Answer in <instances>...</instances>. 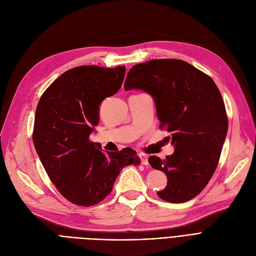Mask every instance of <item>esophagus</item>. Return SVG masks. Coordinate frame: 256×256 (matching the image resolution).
I'll list each match as a JSON object with an SVG mask.
<instances>
[{
    "instance_id": "1",
    "label": "esophagus",
    "mask_w": 256,
    "mask_h": 256,
    "mask_svg": "<svg viewBox=\"0 0 256 256\" xmlns=\"http://www.w3.org/2000/svg\"><path fill=\"white\" fill-rule=\"evenodd\" d=\"M140 158H141V162L143 165H148V156L144 154H140Z\"/></svg>"
}]
</instances>
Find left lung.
<instances>
[{
	"label": "left lung",
	"mask_w": 256,
	"mask_h": 256,
	"mask_svg": "<svg viewBox=\"0 0 256 256\" xmlns=\"http://www.w3.org/2000/svg\"><path fill=\"white\" fill-rule=\"evenodd\" d=\"M124 89H141L154 98L160 128L176 150L148 163L167 176L158 196L168 202L189 201L202 191L216 171L226 138L225 104L212 78L186 61L156 59L130 70Z\"/></svg>",
	"instance_id": "obj_1"
}]
</instances>
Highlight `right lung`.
Here are the masks:
<instances>
[{
  "label": "right lung",
  "instance_id": "add662e5",
  "mask_svg": "<svg viewBox=\"0 0 256 256\" xmlns=\"http://www.w3.org/2000/svg\"><path fill=\"white\" fill-rule=\"evenodd\" d=\"M124 74L120 65L74 67L54 80L37 104L35 150L56 189L74 204H98L113 190L121 169L140 164L130 147L106 154L90 140L100 104L119 90Z\"/></svg>",
  "mask_w": 256,
  "mask_h": 256
}]
</instances>
